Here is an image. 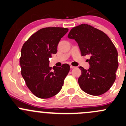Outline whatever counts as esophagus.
Instances as JSON below:
<instances>
[{"label":"esophagus","instance_id":"34e87169","mask_svg":"<svg viewBox=\"0 0 126 126\" xmlns=\"http://www.w3.org/2000/svg\"><path fill=\"white\" fill-rule=\"evenodd\" d=\"M70 68H75V67H74V66L70 65Z\"/></svg>","mask_w":126,"mask_h":126}]
</instances>
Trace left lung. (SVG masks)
I'll return each instance as SVG.
<instances>
[{
	"instance_id": "left-lung-1",
	"label": "left lung",
	"mask_w": 126,
	"mask_h": 126,
	"mask_svg": "<svg viewBox=\"0 0 126 126\" xmlns=\"http://www.w3.org/2000/svg\"><path fill=\"white\" fill-rule=\"evenodd\" d=\"M68 38L79 46L82 56H90L89 68L79 67L81 75L78 79L81 89L92 95L108 91L116 79L118 68V51L104 32L88 24H81L70 31Z\"/></svg>"
}]
</instances>
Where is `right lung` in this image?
Returning a JSON list of instances; mask_svg holds the SVG:
<instances>
[{
	"instance_id": "add662e5",
	"label": "right lung",
	"mask_w": 126,
	"mask_h": 126,
	"mask_svg": "<svg viewBox=\"0 0 126 126\" xmlns=\"http://www.w3.org/2000/svg\"><path fill=\"white\" fill-rule=\"evenodd\" d=\"M68 29L46 27L40 29L24 43L19 63L21 75L26 85L36 97L48 99L62 89L70 66H49V58L58 51V43Z\"/></svg>"
}]
</instances>
